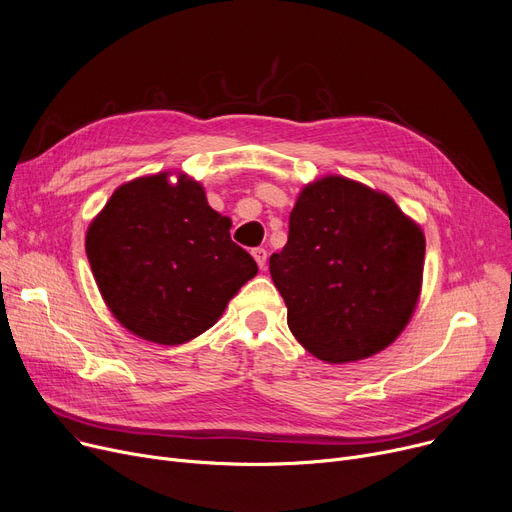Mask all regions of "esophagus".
Returning <instances> with one entry per match:
<instances>
[{"mask_svg":"<svg viewBox=\"0 0 512 512\" xmlns=\"http://www.w3.org/2000/svg\"><path fill=\"white\" fill-rule=\"evenodd\" d=\"M251 255L255 257V261H257V265L261 267V270H265V261H267V251H265V249H261V247H257V249H253V251H251Z\"/></svg>","mask_w":512,"mask_h":512,"instance_id":"obj_1","label":"esophagus"}]
</instances>
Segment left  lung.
Masks as SVG:
<instances>
[{
    "mask_svg": "<svg viewBox=\"0 0 512 512\" xmlns=\"http://www.w3.org/2000/svg\"><path fill=\"white\" fill-rule=\"evenodd\" d=\"M423 261L425 234L390 195L328 174L301 188L270 274L292 336L340 365L378 355L407 328Z\"/></svg>",
    "mask_w": 512,
    "mask_h": 512,
    "instance_id": "obj_1",
    "label": "left lung"
}]
</instances>
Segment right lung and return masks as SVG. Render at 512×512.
Masks as SVG:
<instances>
[{"mask_svg": "<svg viewBox=\"0 0 512 512\" xmlns=\"http://www.w3.org/2000/svg\"><path fill=\"white\" fill-rule=\"evenodd\" d=\"M157 172L120 184L87 228L85 249L101 297L143 340L176 346L201 336L257 276L209 207L201 182Z\"/></svg>", "mask_w": 512, "mask_h": 512, "instance_id": "right-lung-1", "label": "right lung"}]
</instances>
